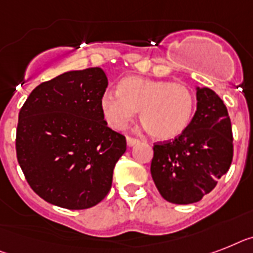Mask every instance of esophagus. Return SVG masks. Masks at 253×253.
I'll return each mask as SVG.
<instances>
[{
	"mask_svg": "<svg viewBox=\"0 0 253 253\" xmlns=\"http://www.w3.org/2000/svg\"><path fill=\"white\" fill-rule=\"evenodd\" d=\"M138 139L137 138H133V137H126V143H128L129 147H131V146H134L138 143Z\"/></svg>",
	"mask_w": 253,
	"mask_h": 253,
	"instance_id": "obj_1",
	"label": "esophagus"
}]
</instances>
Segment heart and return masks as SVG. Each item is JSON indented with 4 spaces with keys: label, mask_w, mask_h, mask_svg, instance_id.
<instances>
[{
    "label": "heart",
    "mask_w": 253,
    "mask_h": 253,
    "mask_svg": "<svg viewBox=\"0 0 253 253\" xmlns=\"http://www.w3.org/2000/svg\"><path fill=\"white\" fill-rule=\"evenodd\" d=\"M195 94L185 83H169L130 76L119 83L118 91H106L101 110L114 129H124L139 111V120L154 139L177 138L193 120Z\"/></svg>",
    "instance_id": "1"
}]
</instances>
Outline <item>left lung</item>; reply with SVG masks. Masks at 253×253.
Returning a JSON list of instances; mask_svg holds the SVG:
<instances>
[{"instance_id": "1", "label": "left lung", "mask_w": 253, "mask_h": 253, "mask_svg": "<svg viewBox=\"0 0 253 253\" xmlns=\"http://www.w3.org/2000/svg\"><path fill=\"white\" fill-rule=\"evenodd\" d=\"M233 160L227 108L210 87L197 86V111L174 141L154 145L151 176L160 195L174 204L199 202L216 187Z\"/></svg>"}]
</instances>
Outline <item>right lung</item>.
<instances>
[{"label":"right lung","instance_id":"add662e5","mask_svg":"<svg viewBox=\"0 0 253 253\" xmlns=\"http://www.w3.org/2000/svg\"><path fill=\"white\" fill-rule=\"evenodd\" d=\"M99 67L68 71L40 84L19 112L16 158L27 182L47 203L86 210L107 195L125 137L107 126Z\"/></svg>","mask_w":253,"mask_h":253}]
</instances>
